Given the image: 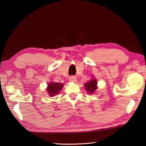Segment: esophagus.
I'll use <instances>...</instances> for the list:
<instances>
[{"mask_svg": "<svg viewBox=\"0 0 146 146\" xmlns=\"http://www.w3.org/2000/svg\"><path fill=\"white\" fill-rule=\"evenodd\" d=\"M70 81L71 82H76V78L75 76H71L70 78Z\"/></svg>", "mask_w": 146, "mask_h": 146, "instance_id": "esophagus-1", "label": "esophagus"}]
</instances>
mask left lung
Segmentation results:
<instances>
[{"instance_id": "obj_1", "label": "left lung", "mask_w": 146, "mask_h": 146, "mask_svg": "<svg viewBox=\"0 0 146 146\" xmlns=\"http://www.w3.org/2000/svg\"><path fill=\"white\" fill-rule=\"evenodd\" d=\"M97 88V80L95 79L94 77H92V78H91L90 81L85 83V89L86 92L90 94L95 93Z\"/></svg>"}]
</instances>
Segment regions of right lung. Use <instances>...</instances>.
Wrapping results in <instances>:
<instances>
[{
  "label": "right lung",
  "mask_w": 146,
  "mask_h": 146,
  "mask_svg": "<svg viewBox=\"0 0 146 146\" xmlns=\"http://www.w3.org/2000/svg\"><path fill=\"white\" fill-rule=\"evenodd\" d=\"M63 86V83L50 82L49 83H48L46 91H47L49 96H50V97H54V96L58 95L61 92Z\"/></svg>",
  "instance_id": "1"
}]
</instances>
